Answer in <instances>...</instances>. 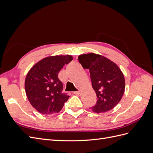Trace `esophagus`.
I'll return each mask as SVG.
<instances>
[{"label":"esophagus","instance_id":"obj_1","mask_svg":"<svg viewBox=\"0 0 153 153\" xmlns=\"http://www.w3.org/2000/svg\"><path fill=\"white\" fill-rule=\"evenodd\" d=\"M80 90L73 92V94H80Z\"/></svg>","mask_w":153,"mask_h":153}]
</instances>
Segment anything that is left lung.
I'll return each mask as SVG.
<instances>
[{"label":"left lung","instance_id":"1","mask_svg":"<svg viewBox=\"0 0 153 153\" xmlns=\"http://www.w3.org/2000/svg\"><path fill=\"white\" fill-rule=\"evenodd\" d=\"M78 61L84 69H89L92 86L98 98L92 110L101 113L112 110L121 101L125 89L121 69L108 59L93 53L80 55Z\"/></svg>","mask_w":153,"mask_h":153}]
</instances>
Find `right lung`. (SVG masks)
I'll return each mask as SVG.
<instances>
[{
  "label": "right lung",
  "mask_w": 153,
  "mask_h": 153,
  "mask_svg": "<svg viewBox=\"0 0 153 153\" xmlns=\"http://www.w3.org/2000/svg\"><path fill=\"white\" fill-rule=\"evenodd\" d=\"M71 55H55L37 62L27 73L25 89L30 103L39 113L50 115L59 112L69 96L63 93V85L58 73L71 62Z\"/></svg>",
  "instance_id": "add662e5"
}]
</instances>
